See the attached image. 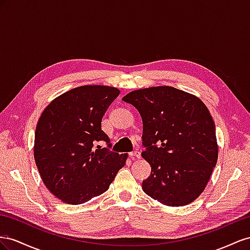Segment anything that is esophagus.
I'll return each mask as SVG.
<instances>
[{"label":"esophagus","mask_w":250,"mask_h":250,"mask_svg":"<svg viewBox=\"0 0 250 250\" xmlns=\"http://www.w3.org/2000/svg\"><path fill=\"white\" fill-rule=\"evenodd\" d=\"M130 157L132 159H135V158H137V159H139L140 158V153L139 152H132V153H130Z\"/></svg>","instance_id":"1"}]
</instances>
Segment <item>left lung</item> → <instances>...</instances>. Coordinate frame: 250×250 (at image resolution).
Here are the masks:
<instances>
[{"label": "left lung", "instance_id": "1", "mask_svg": "<svg viewBox=\"0 0 250 250\" xmlns=\"http://www.w3.org/2000/svg\"><path fill=\"white\" fill-rule=\"evenodd\" d=\"M123 101L137 109L144 125L141 156L152 169L142 189L167 206L195 201L218 160L216 127L208 106L168 85L135 90Z\"/></svg>", "mask_w": 250, "mask_h": 250}]
</instances>
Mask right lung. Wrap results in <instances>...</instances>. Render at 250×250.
Segmentation results:
<instances>
[{
    "instance_id": "1",
    "label": "right lung",
    "mask_w": 250,
    "mask_h": 250,
    "mask_svg": "<svg viewBox=\"0 0 250 250\" xmlns=\"http://www.w3.org/2000/svg\"><path fill=\"white\" fill-rule=\"evenodd\" d=\"M120 93L117 88L85 84L54 98L42 112L33 155L45 187L62 202L77 205L108 190L127 154L97 147L105 141L102 119Z\"/></svg>"
}]
</instances>
